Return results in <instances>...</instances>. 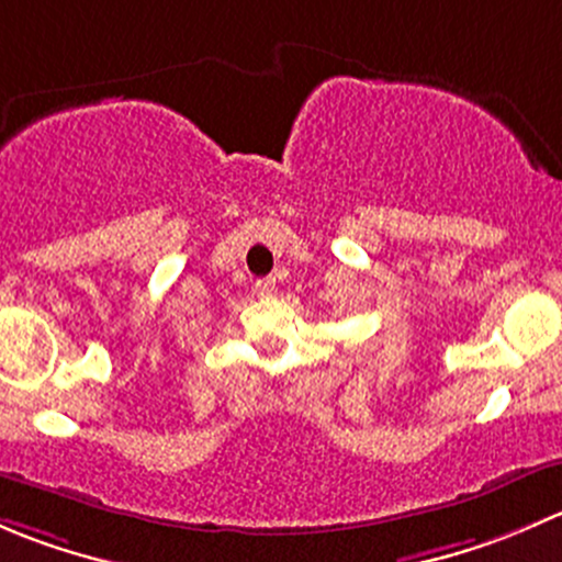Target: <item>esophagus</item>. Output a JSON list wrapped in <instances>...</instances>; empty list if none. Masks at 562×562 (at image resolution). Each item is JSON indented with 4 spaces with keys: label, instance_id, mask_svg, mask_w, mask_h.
<instances>
[{
    "label": "esophagus",
    "instance_id": "1",
    "mask_svg": "<svg viewBox=\"0 0 562 562\" xmlns=\"http://www.w3.org/2000/svg\"><path fill=\"white\" fill-rule=\"evenodd\" d=\"M274 291H277L274 277H263V280L255 282V293H258V296H271Z\"/></svg>",
    "mask_w": 562,
    "mask_h": 562
}]
</instances>
